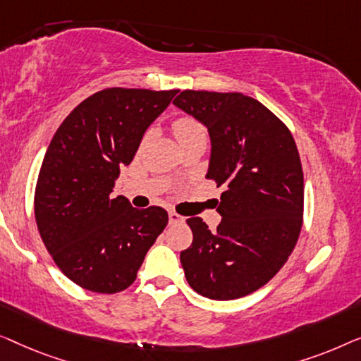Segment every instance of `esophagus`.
Instances as JSON below:
<instances>
[{"mask_svg": "<svg viewBox=\"0 0 361 361\" xmlns=\"http://www.w3.org/2000/svg\"><path fill=\"white\" fill-rule=\"evenodd\" d=\"M169 221H170V224H181V222H185V217L176 214L175 211H170L169 212Z\"/></svg>", "mask_w": 361, "mask_h": 361, "instance_id": "1", "label": "esophagus"}]
</instances>
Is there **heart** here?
<instances>
[{"mask_svg": "<svg viewBox=\"0 0 361 361\" xmlns=\"http://www.w3.org/2000/svg\"><path fill=\"white\" fill-rule=\"evenodd\" d=\"M173 132L178 140L186 139V137H191V135L206 134L204 128H202V126L192 118H181L176 121V123L173 124Z\"/></svg>", "mask_w": 361, "mask_h": 361, "instance_id": "obj_1", "label": "heart"}]
</instances>
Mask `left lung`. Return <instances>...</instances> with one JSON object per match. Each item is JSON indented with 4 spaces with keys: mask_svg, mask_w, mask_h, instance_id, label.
Segmentation results:
<instances>
[{
    "mask_svg": "<svg viewBox=\"0 0 361 361\" xmlns=\"http://www.w3.org/2000/svg\"><path fill=\"white\" fill-rule=\"evenodd\" d=\"M173 104L209 132L206 178L226 188L214 232L201 217L186 219L192 231V243L180 253L186 281L216 301L243 298L281 270L301 232L296 144L270 109L242 93L186 90Z\"/></svg>",
    "mask_w": 361,
    "mask_h": 361,
    "instance_id": "obj_1",
    "label": "left lung"
}]
</instances>
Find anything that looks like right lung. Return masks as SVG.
Wrapping results in <instances>:
<instances>
[{
	"instance_id": "add662e5",
	"label": "right lung",
	"mask_w": 361,
	"mask_h": 361,
	"mask_svg": "<svg viewBox=\"0 0 361 361\" xmlns=\"http://www.w3.org/2000/svg\"><path fill=\"white\" fill-rule=\"evenodd\" d=\"M178 93L108 88L80 103L45 152L34 212L54 262L78 286L119 293L134 283L149 248L169 224L159 206L135 209L111 197L149 126Z\"/></svg>"
}]
</instances>
